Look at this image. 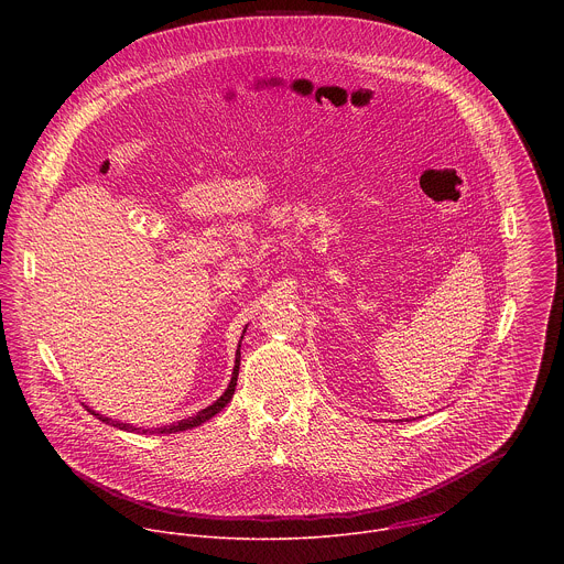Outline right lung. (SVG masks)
Instances as JSON below:
<instances>
[{
    "label": "right lung",
    "mask_w": 564,
    "mask_h": 564,
    "mask_svg": "<svg viewBox=\"0 0 564 564\" xmlns=\"http://www.w3.org/2000/svg\"><path fill=\"white\" fill-rule=\"evenodd\" d=\"M239 365H241V343H239V349H237V360H235V369H232V380H230L226 393H224L217 402L210 403V405L204 408V410H199L197 414H193V416H188V419H182V421H177V423H171V425H162V427H154V430H141V427H137V425H130V423H121V421H112V419H108V416H101L99 412L90 410L88 405H86V410H88L90 414H95L99 421L108 423V425H115V427L126 430V432H137V434H139V432H143V434H173V432H182V430H193V427L206 423L208 419H213L217 412H221V410L228 405V402L232 400L235 389H237V378H239Z\"/></svg>",
    "instance_id": "add662e5"
}]
</instances>
